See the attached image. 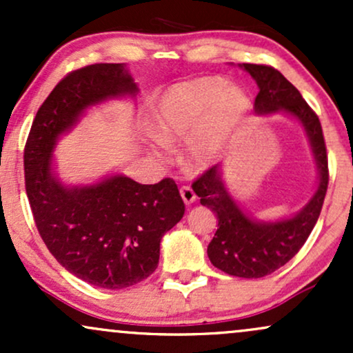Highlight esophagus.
I'll return each instance as SVG.
<instances>
[{"mask_svg": "<svg viewBox=\"0 0 353 353\" xmlns=\"http://www.w3.org/2000/svg\"><path fill=\"white\" fill-rule=\"evenodd\" d=\"M179 192H181L182 201L185 202V205H190L194 201H196V192H194L189 185H182V188L179 189Z\"/></svg>", "mask_w": 353, "mask_h": 353, "instance_id": "34e87169", "label": "esophagus"}]
</instances>
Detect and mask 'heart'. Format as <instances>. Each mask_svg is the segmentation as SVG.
I'll return each instance as SVG.
<instances>
[{
    "label": "heart",
    "mask_w": 353,
    "mask_h": 353,
    "mask_svg": "<svg viewBox=\"0 0 353 353\" xmlns=\"http://www.w3.org/2000/svg\"><path fill=\"white\" fill-rule=\"evenodd\" d=\"M249 111L244 89L221 76H204L176 84L161 96L154 128L164 143L189 139V164L205 168L224 152Z\"/></svg>",
    "instance_id": "heart-1"
}]
</instances>
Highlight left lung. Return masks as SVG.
<instances>
[{
	"instance_id": "8db88e82",
	"label": "left lung",
	"mask_w": 353,
	"mask_h": 353,
	"mask_svg": "<svg viewBox=\"0 0 353 353\" xmlns=\"http://www.w3.org/2000/svg\"><path fill=\"white\" fill-rule=\"evenodd\" d=\"M255 79L259 94L254 109L257 114L282 111L290 114L305 129L319 169L317 190L294 217L275 222L255 221L239 208L225 189L221 165H212L192 182L201 204L217 216V230L208 245L214 267L242 279H261L285 265L305 244L325 199L329 185V161L325 141L317 114L302 98L292 83L277 70L264 64H239Z\"/></svg>"
}]
</instances>
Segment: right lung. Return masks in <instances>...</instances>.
I'll return each mask as SVG.
<instances>
[{
  "instance_id": "right-lung-1",
  "label": "right lung",
  "mask_w": 353,
  "mask_h": 353,
  "mask_svg": "<svg viewBox=\"0 0 353 353\" xmlns=\"http://www.w3.org/2000/svg\"><path fill=\"white\" fill-rule=\"evenodd\" d=\"M136 92L124 64L72 71L38 109L24 148V182L39 236L68 272L101 289H125L156 270L161 239L184 216V202L169 177L139 184L116 174L64 185L52 151L88 108Z\"/></svg>"
}]
</instances>
